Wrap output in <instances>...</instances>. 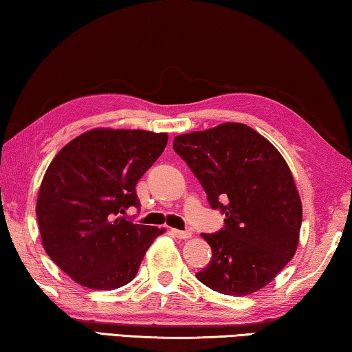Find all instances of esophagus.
<instances>
[{"label": "esophagus", "instance_id": "esophagus-1", "mask_svg": "<svg viewBox=\"0 0 352 352\" xmlns=\"http://www.w3.org/2000/svg\"><path fill=\"white\" fill-rule=\"evenodd\" d=\"M171 234L176 235L177 239H182V240L190 239L193 235L192 232H190V230H179V229H171Z\"/></svg>", "mask_w": 352, "mask_h": 352}]
</instances>
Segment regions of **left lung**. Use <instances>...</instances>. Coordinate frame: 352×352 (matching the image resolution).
Returning a JSON list of instances; mask_svg holds the SVG:
<instances>
[{
	"label": "left lung",
	"instance_id": "obj_1",
	"mask_svg": "<svg viewBox=\"0 0 352 352\" xmlns=\"http://www.w3.org/2000/svg\"><path fill=\"white\" fill-rule=\"evenodd\" d=\"M175 151L203 186L224 229L203 234L212 248L199 282L223 295L263 289L295 256L302 204L282 154L250 126L223 123L175 137Z\"/></svg>",
	"mask_w": 352,
	"mask_h": 352
}]
</instances>
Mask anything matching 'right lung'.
Masks as SVG:
<instances>
[{"instance_id":"right-lung-1","label":"right lung","mask_w":352,"mask_h":352,"mask_svg":"<svg viewBox=\"0 0 352 352\" xmlns=\"http://www.w3.org/2000/svg\"><path fill=\"white\" fill-rule=\"evenodd\" d=\"M168 142L166 132L96 128L68 142L45 171L36 214L53 262L79 285L120 289L135 278L165 229L128 221L135 184Z\"/></svg>"}]
</instances>
